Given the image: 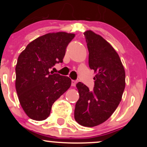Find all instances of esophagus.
Here are the masks:
<instances>
[{"label": "esophagus", "mask_w": 147, "mask_h": 147, "mask_svg": "<svg viewBox=\"0 0 147 147\" xmlns=\"http://www.w3.org/2000/svg\"><path fill=\"white\" fill-rule=\"evenodd\" d=\"M76 84H77V82H76V81H75V80H72V84H71L72 86H75Z\"/></svg>", "instance_id": "esophagus-1"}]
</instances>
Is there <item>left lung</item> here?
Segmentation results:
<instances>
[{"label":"left lung","mask_w":147,"mask_h":147,"mask_svg":"<svg viewBox=\"0 0 147 147\" xmlns=\"http://www.w3.org/2000/svg\"><path fill=\"white\" fill-rule=\"evenodd\" d=\"M88 63L96 74L93 91L84 84L76 85L79 98L75 119L80 125L93 127L107 120L116 110L125 88V70L119 55L108 41L92 30L84 32Z\"/></svg>","instance_id":"obj_1"}]
</instances>
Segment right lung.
Wrapping results in <instances>:
<instances>
[{"instance_id":"1","label":"right lung","mask_w":147,"mask_h":147,"mask_svg":"<svg viewBox=\"0 0 147 147\" xmlns=\"http://www.w3.org/2000/svg\"><path fill=\"white\" fill-rule=\"evenodd\" d=\"M75 34L65 32L48 33L27 45L16 65V90L24 112L30 119L48 118L54 102L71 86V79L50 72L62 63L68 43Z\"/></svg>"}]
</instances>
